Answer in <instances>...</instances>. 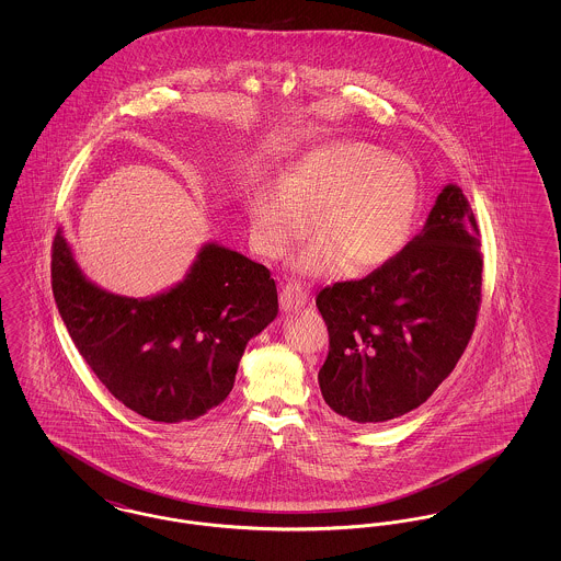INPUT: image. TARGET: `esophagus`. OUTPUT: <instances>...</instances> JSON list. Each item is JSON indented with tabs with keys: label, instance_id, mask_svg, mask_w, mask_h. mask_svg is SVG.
I'll return each instance as SVG.
<instances>
[{
	"label": "esophagus",
	"instance_id": "34e87169",
	"mask_svg": "<svg viewBox=\"0 0 561 561\" xmlns=\"http://www.w3.org/2000/svg\"><path fill=\"white\" fill-rule=\"evenodd\" d=\"M307 300H309V296L298 284H286L282 288V294H279V305H282V309L286 313L288 311H296V309H302L307 305Z\"/></svg>",
	"mask_w": 561,
	"mask_h": 561
}]
</instances>
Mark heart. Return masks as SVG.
<instances>
[{
  "label": "heart",
  "instance_id": "b5f03b06",
  "mask_svg": "<svg viewBox=\"0 0 561 561\" xmlns=\"http://www.w3.org/2000/svg\"><path fill=\"white\" fill-rule=\"evenodd\" d=\"M421 204L414 165L364 140H334L302 153L248 199L252 248L271 261L293 252L309 233L316 240L293 259L307 277L373 273L393 263L412 240Z\"/></svg>",
  "mask_w": 561,
  "mask_h": 561
}]
</instances>
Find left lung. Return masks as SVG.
I'll return each instance as SVG.
<instances>
[{
    "mask_svg": "<svg viewBox=\"0 0 561 561\" xmlns=\"http://www.w3.org/2000/svg\"><path fill=\"white\" fill-rule=\"evenodd\" d=\"M480 245L469 199L448 183L393 263L318 294L330 332L318 380L336 414L400 419L450 376L480 311Z\"/></svg>",
    "mask_w": 561,
    "mask_h": 561,
    "instance_id": "left-lung-1",
    "label": "left lung"
}]
</instances>
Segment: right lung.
<instances>
[{
  "label": "right lung",
  "instance_id": "1",
  "mask_svg": "<svg viewBox=\"0 0 561 561\" xmlns=\"http://www.w3.org/2000/svg\"><path fill=\"white\" fill-rule=\"evenodd\" d=\"M53 293L85 364L156 423L195 421L227 400L245 345L279 311L268 268L218 241L197 250L181 282L133 298L88 279L58 229Z\"/></svg>",
  "mask_w": 561,
  "mask_h": 561
}]
</instances>
